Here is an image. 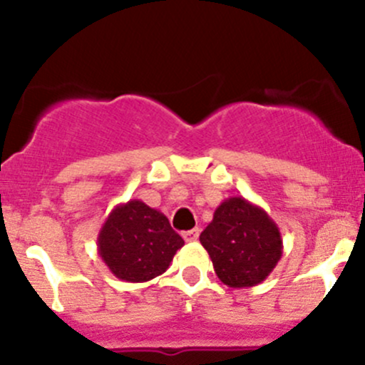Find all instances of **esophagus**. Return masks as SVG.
<instances>
[{
    "mask_svg": "<svg viewBox=\"0 0 365 365\" xmlns=\"http://www.w3.org/2000/svg\"><path fill=\"white\" fill-rule=\"evenodd\" d=\"M183 238H185V242H196L197 238H200V230H189L183 233Z\"/></svg>",
    "mask_w": 365,
    "mask_h": 365,
    "instance_id": "esophagus-1",
    "label": "esophagus"
}]
</instances>
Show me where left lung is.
Segmentation results:
<instances>
[{
	"mask_svg": "<svg viewBox=\"0 0 365 365\" xmlns=\"http://www.w3.org/2000/svg\"><path fill=\"white\" fill-rule=\"evenodd\" d=\"M217 277L230 288H252L263 282L282 256L277 224L261 206L242 196L217 206L200 235Z\"/></svg>",
	"mask_w": 365,
	"mask_h": 365,
	"instance_id": "8db88e82",
	"label": "left lung"
}]
</instances>
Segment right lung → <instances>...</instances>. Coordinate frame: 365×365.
<instances>
[{
  "mask_svg": "<svg viewBox=\"0 0 365 365\" xmlns=\"http://www.w3.org/2000/svg\"><path fill=\"white\" fill-rule=\"evenodd\" d=\"M183 244L168 217L139 200L114 206L97 238L102 261L125 282H146L164 274Z\"/></svg>",
  "mask_w": 365,
  "mask_h": 365,
  "instance_id": "1",
  "label": "right lung"
}]
</instances>
